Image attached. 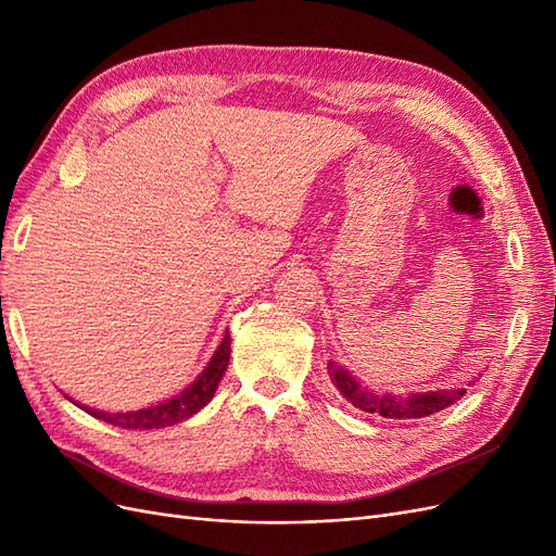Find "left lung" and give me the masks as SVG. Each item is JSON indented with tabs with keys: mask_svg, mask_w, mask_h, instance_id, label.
<instances>
[{
	"mask_svg": "<svg viewBox=\"0 0 556 556\" xmlns=\"http://www.w3.org/2000/svg\"><path fill=\"white\" fill-rule=\"evenodd\" d=\"M327 374L331 384L339 390L352 406L364 410V413H378L390 419H413V417H429L439 413L454 401L464 396V390H443V392H425V394H413L408 399H396L392 394H374L366 392L359 387V382L352 378L345 368L327 364Z\"/></svg>",
	"mask_w": 556,
	"mask_h": 556,
	"instance_id": "obj_1",
	"label": "left lung"
}]
</instances>
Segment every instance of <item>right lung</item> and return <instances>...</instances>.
<instances>
[{"instance_id": "right-lung-1", "label": "right lung", "mask_w": 556, "mask_h": 556, "mask_svg": "<svg viewBox=\"0 0 556 556\" xmlns=\"http://www.w3.org/2000/svg\"><path fill=\"white\" fill-rule=\"evenodd\" d=\"M229 352H231V339H229V333H225L220 348H217L213 359L204 368V374H201L180 396L164 401V403H160V406H150V408H143L137 413H113V415L102 413V410H92V408H83V410L90 413L97 419H104V422H109L113 427H123V429H160V427L178 425V422H182V419H188L190 415L204 408L206 403L213 399V394L217 390V382L223 380V374L227 371Z\"/></svg>"}]
</instances>
